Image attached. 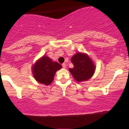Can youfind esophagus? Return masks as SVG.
Returning <instances> with one entry per match:
<instances>
[{
	"label": "esophagus",
	"mask_w": 129,
	"mask_h": 129,
	"mask_svg": "<svg viewBox=\"0 0 129 129\" xmlns=\"http://www.w3.org/2000/svg\"><path fill=\"white\" fill-rule=\"evenodd\" d=\"M62 66H63V68H64V69H65V68H66V64H65L64 63H63V64H62Z\"/></svg>",
	"instance_id": "esophagus-1"
}]
</instances>
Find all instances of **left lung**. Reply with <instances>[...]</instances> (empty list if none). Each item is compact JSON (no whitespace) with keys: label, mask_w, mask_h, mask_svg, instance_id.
<instances>
[{"label":"left lung","mask_w":129,"mask_h":129,"mask_svg":"<svg viewBox=\"0 0 129 129\" xmlns=\"http://www.w3.org/2000/svg\"><path fill=\"white\" fill-rule=\"evenodd\" d=\"M71 61L74 67L69 71L78 83L88 80L94 75L95 66L88 55L78 52L73 56Z\"/></svg>","instance_id":"8db88e82"}]
</instances>
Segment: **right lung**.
<instances>
[{"mask_svg": "<svg viewBox=\"0 0 129 129\" xmlns=\"http://www.w3.org/2000/svg\"><path fill=\"white\" fill-rule=\"evenodd\" d=\"M61 68L58 62L53 61L48 56H43L33 64L31 71L37 81L48 86L53 81L56 72Z\"/></svg>", "mask_w": 129, "mask_h": 129, "instance_id": "right-lung-1", "label": "right lung"}]
</instances>
